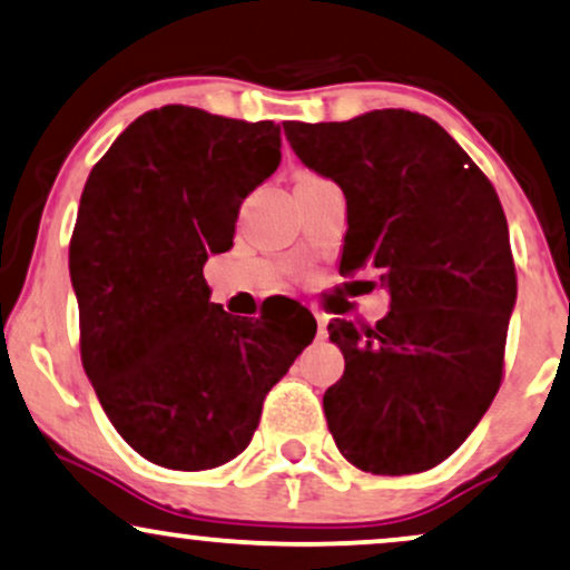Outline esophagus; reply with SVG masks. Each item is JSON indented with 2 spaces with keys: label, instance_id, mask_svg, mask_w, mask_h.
I'll return each mask as SVG.
<instances>
[{
  "label": "esophagus",
  "instance_id": "esophagus-1",
  "mask_svg": "<svg viewBox=\"0 0 570 570\" xmlns=\"http://www.w3.org/2000/svg\"><path fill=\"white\" fill-rule=\"evenodd\" d=\"M315 321H318V336L326 338V336H328V331H326L328 318H326V315H323V313H315Z\"/></svg>",
  "mask_w": 570,
  "mask_h": 570
}]
</instances>
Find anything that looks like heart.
I'll list each match as a JSON object with an SVG mask.
<instances>
[{
    "instance_id": "obj_1",
    "label": "heart",
    "mask_w": 570,
    "mask_h": 570,
    "mask_svg": "<svg viewBox=\"0 0 570 570\" xmlns=\"http://www.w3.org/2000/svg\"><path fill=\"white\" fill-rule=\"evenodd\" d=\"M302 178H313V176H302Z\"/></svg>"
}]
</instances>
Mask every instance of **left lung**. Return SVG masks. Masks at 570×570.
<instances>
[{
	"label": "left lung",
	"mask_w": 570,
	"mask_h": 570,
	"mask_svg": "<svg viewBox=\"0 0 570 570\" xmlns=\"http://www.w3.org/2000/svg\"><path fill=\"white\" fill-rule=\"evenodd\" d=\"M284 134L347 197L344 276L371 265L392 294L376 326L328 323L344 355L323 394L331 436L360 471H429L476 429L505 376L518 284L500 197L421 112L286 120Z\"/></svg>",
	"instance_id": "left-lung-1"
}]
</instances>
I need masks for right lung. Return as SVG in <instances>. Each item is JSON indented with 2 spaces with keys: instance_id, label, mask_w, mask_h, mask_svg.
Masks as SVG:
<instances>
[{
  "instance_id": "obj_1",
  "label": "right lung",
  "mask_w": 570,
  "mask_h": 570,
  "mask_svg": "<svg viewBox=\"0 0 570 570\" xmlns=\"http://www.w3.org/2000/svg\"><path fill=\"white\" fill-rule=\"evenodd\" d=\"M281 163V128L197 107L139 115L86 178L70 278L81 360L107 417L149 463L207 471L242 455L263 400L313 342L210 302L205 261Z\"/></svg>"
}]
</instances>
